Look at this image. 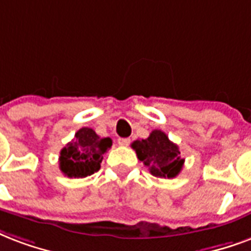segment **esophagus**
Segmentation results:
<instances>
[{"label": "esophagus", "instance_id": "1", "mask_svg": "<svg viewBox=\"0 0 251 251\" xmlns=\"http://www.w3.org/2000/svg\"><path fill=\"white\" fill-rule=\"evenodd\" d=\"M118 143H120L121 146H129L130 138H120L118 139Z\"/></svg>", "mask_w": 251, "mask_h": 251}]
</instances>
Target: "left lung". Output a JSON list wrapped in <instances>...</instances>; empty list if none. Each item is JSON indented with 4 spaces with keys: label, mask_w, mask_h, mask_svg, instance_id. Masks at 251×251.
<instances>
[{
    "label": "left lung",
    "mask_w": 251,
    "mask_h": 251,
    "mask_svg": "<svg viewBox=\"0 0 251 251\" xmlns=\"http://www.w3.org/2000/svg\"><path fill=\"white\" fill-rule=\"evenodd\" d=\"M131 147L138 159L149 167L151 175L156 177H175L184 164L177 145L171 142L162 130H152L146 139L134 141Z\"/></svg>",
    "instance_id": "obj_1"
}]
</instances>
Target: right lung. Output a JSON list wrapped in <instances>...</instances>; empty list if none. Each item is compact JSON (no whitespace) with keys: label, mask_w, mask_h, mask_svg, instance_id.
Listing matches in <instances>:
<instances>
[{"label":"right lung","mask_w":251,"mask_h":251,"mask_svg":"<svg viewBox=\"0 0 251 251\" xmlns=\"http://www.w3.org/2000/svg\"><path fill=\"white\" fill-rule=\"evenodd\" d=\"M112 147V139L101 138L91 127H81L72 142L63 147L59 168L68 177H85L100 170L104 154Z\"/></svg>","instance_id":"add662e5"}]
</instances>
